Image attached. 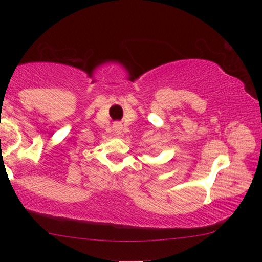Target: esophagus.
I'll use <instances>...</instances> for the list:
<instances>
[{
  "instance_id": "34e87169",
  "label": "esophagus",
  "mask_w": 262,
  "mask_h": 262,
  "mask_svg": "<svg viewBox=\"0 0 262 262\" xmlns=\"http://www.w3.org/2000/svg\"><path fill=\"white\" fill-rule=\"evenodd\" d=\"M121 125H119V123H118V125H115L114 126V130H115V133H117V134H120V133H121Z\"/></svg>"
}]
</instances>
